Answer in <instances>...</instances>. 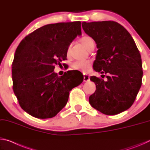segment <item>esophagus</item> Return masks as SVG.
Masks as SVG:
<instances>
[{
  "instance_id": "obj_1",
  "label": "esophagus",
  "mask_w": 150,
  "mask_h": 150,
  "mask_svg": "<svg viewBox=\"0 0 150 150\" xmlns=\"http://www.w3.org/2000/svg\"><path fill=\"white\" fill-rule=\"evenodd\" d=\"M90 80V77L89 75H87V74H83V81H85V82H87Z\"/></svg>"
}]
</instances>
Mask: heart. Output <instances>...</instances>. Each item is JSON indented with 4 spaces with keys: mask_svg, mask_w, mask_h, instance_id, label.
Returning <instances> with one entry per match:
<instances>
[{
    "mask_svg": "<svg viewBox=\"0 0 150 150\" xmlns=\"http://www.w3.org/2000/svg\"><path fill=\"white\" fill-rule=\"evenodd\" d=\"M81 43L83 44V46L87 50L92 46L93 45H95V42L92 38L88 35L83 36L81 39ZM91 66V62L89 60L86 61H76L73 63L72 67L75 70H79L81 71L86 73L89 71Z\"/></svg>",
    "mask_w": 150,
    "mask_h": 150,
    "instance_id": "b5f03b06",
    "label": "heart"
}]
</instances>
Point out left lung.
Instances as JSON below:
<instances>
[{"label": "left lung", "mask_w": 150, "mask_h": 150, "mask_svg": "<svg viewBox=\"0 0 150 150\" xmlns=\"http://www.w3.org/2000/svg\"><path fill=\"white\" fill-rule=\"evenodd\" d=\"M82 27L98 49L94 70L107 74L106 81L91 77L96 89L89 96V103L105 115H118L132 105L141 87V55L130 33L118 22H83Z\"/></svg>", "instance_id": "8db88e82"}]
</instances>
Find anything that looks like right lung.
Here are the masks:
<instances>
[{
    "instance_id": "1",
    "label": "right lung",
    "mask_w": 150,
    "mask_h": 150,
    "mask_svg": "<svg viewBox=\"0 0 150 150\" xmlns=\"http://www.w3.org/2000/svg\"><path fill=\"white\" fill-rule=\"evenodd\" d=\"M81 22L45 25L22 40L12 67L13 91L19 105L38 118L56 116L64 107L69 91L83 81L80 71H68L59 77L55 65L67 59L71 43L81 35Z\"/></svg>"
}]
</instances>
